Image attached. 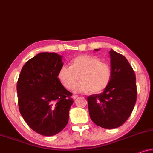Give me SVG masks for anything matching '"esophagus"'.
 <instances>
[{"instance_id": "34e87169", "label": "esophagus", "mask_w": 153, "mask_h": 153, "mask_svg": "<svg viewBox=\"0 0 153 153\" xmlns=\"http://www.w3.org/2000/svg\"><path fill=\"white\" fill-rule=\"evenodd\" d=\"M77 98V95H73L72 96V98L74 99V100H75V99Z\"/></svg>"}]
</instances>
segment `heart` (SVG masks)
<instances>
[{
    "mask_svg": "<svg viewBox=\"0 0 153 153\" xmlns=\"http://www.w3.org/2000/svg\"><path fill=\"white\" fill-rule=\"evenodd\" d=\"M80 77L82 81L74 87ZM57 77L66 89L75 92L100 93L106 89L111 78V69L109 64L93 55H79L71 62V66H62Z\"/></svg>",
    "mask_w": 153,
    "mask_h": 153,
    "instance_id": "1",
    "label": "heart"
}]
</instances>
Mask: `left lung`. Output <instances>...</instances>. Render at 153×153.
Returning <instances> with one entry per match:
<instances>
[{
	"label": "left lung",
	"instance_id": "8db88e82",
	"mask_svg": "<svg viewBox=\"0 0 153 153\" xmlns=\"http://www.w3.org/2000/svg\"><path fill=\"white\" fill-rule=\"evenodd\" d=\"M109 55L110 82L102 93L87 97L90 118L98 126L105 129L117 128L128 120L137 95L136 76L128 59L111 49Z\"/></svg>",
	"mask_w": 153,
	"mask_h": 153
}]
</instances>
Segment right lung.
<instances>
[{
	"mask_svg": "<svg viewBox=\"0 0 153 153\" xmlns=\"http://www.w3.org/2000/svg\"><path fill=\"white\" fill-rule=\"evenodd\" d=\"M62 56L41 53L23 66L17 82L19 111L32 130L44 136L61 132L68 121L72 94L57 77Z\"/></svg>",
	"mask_w": 153,
	"mask_h": 153,
	"instance_id": "right-lung-1",
	"label": "right lung"
}]
</instances>
